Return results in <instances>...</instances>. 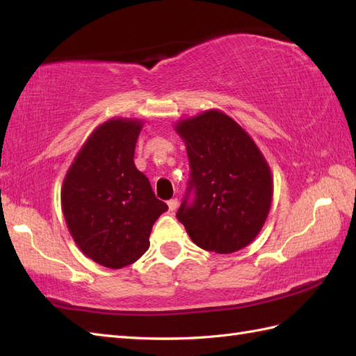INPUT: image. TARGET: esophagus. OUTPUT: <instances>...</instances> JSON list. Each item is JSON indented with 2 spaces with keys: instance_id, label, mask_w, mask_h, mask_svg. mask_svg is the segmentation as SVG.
Listing matches in <instances>:
<instances>
[{
  "instance_id": "esophagus-1",
  "label": "esophagus",
  "mask_w": 356,
  "mask_h": 356,
  "mask_svg": "<svg viewBox=\"0 0 356 356\" xmlns=\"http://www.w3.org/2000/svg\"><path fill=\"white\" fill-rule=\"evenodd\" d=\"M177 207H179V202H177V199H172V200H170V202H168V208H170L171 213H174V211L177 209Z\"/></svg>"
}]
</instances>
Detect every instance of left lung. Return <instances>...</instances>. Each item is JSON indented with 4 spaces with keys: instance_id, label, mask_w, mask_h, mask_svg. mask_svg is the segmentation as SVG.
Wrapping results in <instances>:
<instances>
[{
    "instance_id": "left-lung-1",
    "label": "left lung",
    "mask_w": 356,
    "mask_h": 356,
    "mask_svg": "<svg viewBox=\"0 0 356 356\" xmlns=\"http://www.w3.org/2000/svg\"><path fill=\"white\" fill-rule=\"evenodd\" d=\"M174 130L185 142L195 193L177 211L188 236L217 254L252 243L268 218L274 180L251 134L217 108L180 119Z\"/></svg>"
}]
</instances>
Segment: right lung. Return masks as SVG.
<instances>
[{
	"mask_svg": "<svg viewBox=\"0 0 356 356\" xmlns=\"http://www.w3.org/2000/svg\"><path fill=\"white\" fill-rule=\"evenodd\" d=\"M143 120L111 118L82 143L61 186V208L74 243L101 266L120 269L149 248L153 225L168 207L134 165Z\"/></svg>",
	"mask_w": 356,
	"mask_h": 356,
	"instance_id": "add662e5",
	"label": "right lung"
}]
</instances>
